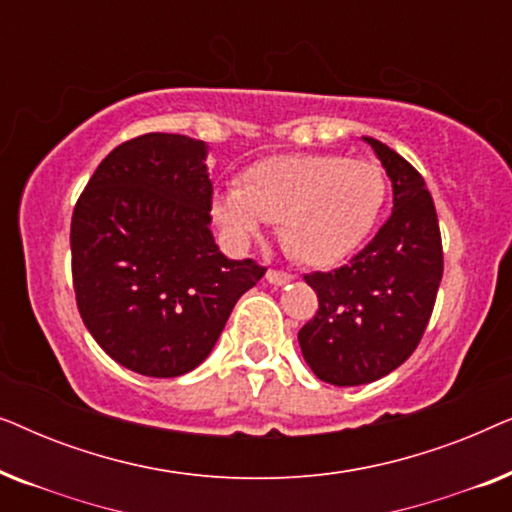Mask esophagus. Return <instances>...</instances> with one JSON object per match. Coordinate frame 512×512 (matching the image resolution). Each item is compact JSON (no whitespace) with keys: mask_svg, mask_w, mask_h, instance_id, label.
Returning a JSON list of instances; mask_svg holds the SVG:
<instances>
[{"mask_svg":"<svg viewBox=\"0 0 512 512\" xmlns=\"http://www.w3.org/2000/svg\"><path fill=\"white\" fill-rule=\"evenodd\" d=\"M265 279H268V282H270V284H275V286H284V284L293 282V275H289V272L268 270V272H265Z\"/></svg>","mask_w":512,"mask_h":512,"instance_id":"obj_1","label":"esophagus"}]
</instances>
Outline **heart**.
Returning <instances> with one entry per match:
<instances>
[{
    "label": "heart",
    "instance_id": "b5f03b06",
    "mask_svg": "<svg viewBox=\"0 0 512 512\" xmlns=\"http://www.w3.org/2000/svg\"><path fill=\"white\" fill-rule=\"evenodd\" d=\"M387 184L380 167L328 153H286L258 160L233 191L214 200V219L235 242L277 223L286 251L310 268H333L366 242L380 219Z\"/></svg>",
    "mask_w": 512,
    "mask_h": 512
}]
</instances>
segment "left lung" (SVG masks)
I'll return each mask as SVG.
<instances>
[{
  "label": "left lung",
  "instance_id": "8db88e82",
  "mask_svg": "<svg viewBox=\"0 0 512 512\" xmlns=\"http://www.w3.org/2000/svg\"><path fill=\"white\" fill-rule=\"evenodd\" d=\"M394 191L387 223L352 261L305 275L319 310L298 331L312 373L335 387H359L396 370L422 340L443 279L436 207L422 174L373 137Z\"/></svg>",
  "mask_w": 512,
  "mask_h": 512
}]
</instances>
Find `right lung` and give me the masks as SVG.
I'll return each instance as SVG.
<instances>
[{
	"mask_svg": "<svg viewBox=\"0 0 512 512\" xmlns=\"http://www.w3.org/2000/svg\"><path fill=\"white\" fill-rule=\"evenodd\" d=\"M209 146L151 132L102 160L72 216L81 319L116 363L146 377L191 373L265 268L230 261L212 235Z\"/></svg>",
	"mask_w": 512,
	"mask_h": 512,
	"instance_id": "obj_1",
	"label": "right lung"
}]
</instances>
